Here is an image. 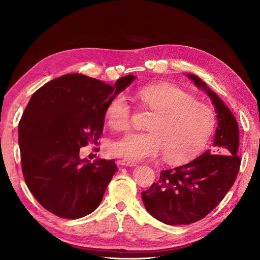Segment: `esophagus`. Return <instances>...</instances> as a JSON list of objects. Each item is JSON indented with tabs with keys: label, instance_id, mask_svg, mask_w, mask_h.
Returning a JSON list of instances; mask_svg holds the SVG:
<instances>
[{
	"label": "esophagus",
	"instance_id": "1",
	"mask_svg": "<svg viewBox=\"0 0 260 260\" xmlns=\"http://www.w3.org/2000/svg\"><path fill=\"white\" fill-rule=\"evenodd\" d=\"M118 164L121 165V166H128V167L136 166V162L129 161V160H127V159H119V160H118Z\"/></svg>",
	"mask_w": 260,
	"mask_h": 260
}]
</instances>
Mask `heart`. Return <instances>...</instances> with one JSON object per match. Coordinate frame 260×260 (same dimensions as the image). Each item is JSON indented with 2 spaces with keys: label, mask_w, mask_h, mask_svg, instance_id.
Segmentation results:
<instances>
[{
  "label": "heart",
  "mask_w": 260,
  "mask_h": 260,
  "mask_svg": "<svg viewBox=\"0 0 260 260\" xmlns=\"http://www.w3.org/2000/svg\"><path fill=\"white\" fill-rule=\"evenodd\" d=\"M145 107L154 111L149 132H129L112 142L113 155L129 161L154 158L162 152L169 161H186L204 150L215 127V113L186 91L170 83L152 84L137 93ZM131 107L123 95L109 103L106 121L115 129L127 128Z\"/></svg>",
  "instance_id": "b5f03b06"
}]
</instances>
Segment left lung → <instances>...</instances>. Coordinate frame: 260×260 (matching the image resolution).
<instances>
[{
    "instance_id": "1",
    "label": "left lung",
    "mask_w": 260,
    "mask_h": 260,
    "mask_svg": "<svg viewBox=\"0 0 260 260\" xmlns=\"http://www.w3.org/2000/svg\"><path fill=\"white\" fill-rule=\"evenodd\" d=\"M212 102L217 120L212 148L187 162L160 171L156 183L142 191L148 212L167 225H187L204 218L234 185L241 159L235 115L198 76L186 75Z\"/></svg>"
}]
</instances>
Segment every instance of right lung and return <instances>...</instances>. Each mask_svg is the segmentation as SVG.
<instances>
[{
	"instance_id": "right-lung-1",
	"label": "right lung",
	"mask_w": 260,
	"mask_h": 260,
	"mask_svg": "<svg viewBox=\"0 0 260 260\" xmlns=\"http://www.w3.org/2000/svg\"><path fill=\"white\" fill-rule=\"evenodd\" d=\"M136 77L114 86L81 74L47 82L28 102L18 125L25 183L51 213L76 219L99 207L112 176V159L81 158L80 148L98 145L109 103Z\"/></svg>"
}]
</instances>
